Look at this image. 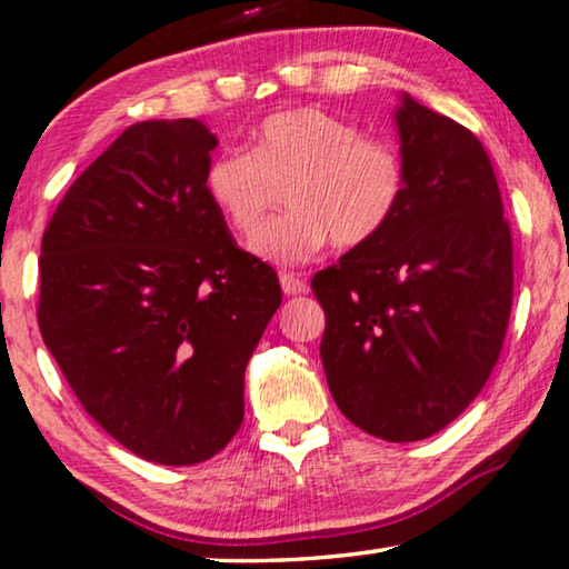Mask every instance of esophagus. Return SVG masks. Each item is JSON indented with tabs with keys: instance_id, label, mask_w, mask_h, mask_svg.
<instances>
[{
	"instance_id": "obj_1",
	"label": "esophagus",
	"mask_w": 569,
	"mask_h": 569,
	"mask_svg": "<svg viewBox=\"0 0 569 569\" xmlns=\"http://www.w3.org/2000/svg\"><path fill=\"white\" fill-rule=\"evenodd\" d=\"M281 288L286 296H301L309 291V283L296 273H281Z\"/></svg>"
}]
</instances>
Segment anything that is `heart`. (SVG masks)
<instances>
[{
    "label": "heart",
    "instance_id": "1",
    "mask_svg": "<svg viewBox=\"0 0 569 569\" xmlns=\"http://www.w3.org/2000/svg\"><path fill=\"white\" fill-rule=\"evenodd\" d=\"M283 186L291 211L252 247L260 258L293 266L330 239L358 247L379 237L405 203L407 164L391 139L322 108H293L262 118L250 151H221L203 174L208 201L242 239L262 229Z\"/></svg>",
    "mask_w": 569,
    "mask_h": 569
}]
</instances>
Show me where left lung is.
Here are the masks:
<instances>
[{"mask_svg":"<svg viewBox=\"0 0 569 569\" xmlns=\"http://www.w3.org/2000/svg\"><path fill=\"white\" fill-rule=\"evenodd\" d=\"M407 196L395 221L311 278L340 412L381 441L443 430L498 363L513 303V242L475 133L405 94Z\"/></svg>","mask_w":569,"mask_h":569,"instance_id":"1","label":"left lung"}]
</instances>
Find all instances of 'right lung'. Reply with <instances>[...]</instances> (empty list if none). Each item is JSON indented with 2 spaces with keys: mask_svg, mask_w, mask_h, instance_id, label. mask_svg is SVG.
<instances>
[{
  "mask_svg": "<svg viewBox=\"0 0 569 569\" xmlns=\"http://www.w3.org/2000/svg\"><path fill=\"white\" fill-rule=\"evenodd\" d=\"M216 136L128 126L74 180L41 242L38 325L87 415L147 461L190 467L244 418V368L281 307L276 270L208 201Z\"/></svg>",
  "mask_w": 569,
  "mask_h": 569,
  "instance_id": "right-lung-1",
  "label": "right lung"
}]
</instances>
